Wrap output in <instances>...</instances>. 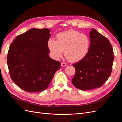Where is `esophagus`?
<instances>
[{
  "label": "esophagus",
  "mask_w": 122,
  "mask_h": 122,
  "mask_svg": "<svg viewBox=\"0 0 122 122\" xmlns=\"http://www.w3.org/2000/svg\"><path fill=\"white\" fill-rule=\"evenodd\" d=\"M61 65L62 67H64V66H65L66 65V64L65 63H64V62H62V63H61Z\"/></svg>",
  "instance_id": "obj_1"
}]
</instances>
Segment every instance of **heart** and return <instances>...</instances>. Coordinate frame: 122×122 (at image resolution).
<instances>
[{"mask_svg": "<svg viewBox=\"0 0 122 122\" xmlns=\"http://www.w3.org/2000/svg\"><path fill=\"white\" fill-rule=\"evenodd\" d=\"M90 45L87 35L73 30L59 33L56 40L50 38L47 41V46L54 59H60L64 50L65 56L71 61L83 59L89 52Z\"/></svg>", "mask_w": 122, "mask_h": 122, "instance_id": "obj_1", "label": "heart"}]
</instances>
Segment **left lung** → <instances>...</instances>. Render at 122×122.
Segmentation results:
<instances>
[{
	"instance_id": "8db88e82",
	"label": "left lung",
	"mask_w": 122,
	"mask_h": 122,
	"mask_svg": "<svg viewBox=\"0 0 122 122\" xmlns=\"http://www.w3.org/2000/svg\"><path fill=\"white\" fill-rule=\"evenodd\" d=\"M89 52L72 65L76 73L71 81L73 86L86 91L102 86L111 76L114 59L113 51L108 39L95 29L90 32Z\"/></svg>"
}]
</instances>
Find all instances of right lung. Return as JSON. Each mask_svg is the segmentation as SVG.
Masks as SVG:
<instances>
[{
    "instance_id": "obj_1",
    "label": "right lung",
    "mask_w": 122,
    "mask_h": 122,
    "mask_svg": "<svg viewBox=\"0 0 122 122\" xmlns=\"http://www.w3.org/2000/svg\"><path fill=\"white\" fill-rule=\"evenodd\" d=\"M50 32L48 28H31L19 35L10 46L7 63L10 76L25 91H44L60 68V62L49 55Z\"/></svg>"
}]
</instances>
